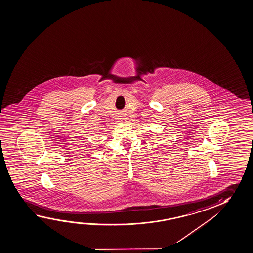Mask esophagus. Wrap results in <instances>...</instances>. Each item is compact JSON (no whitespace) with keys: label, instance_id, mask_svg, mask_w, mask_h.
<instances>
[{"label":"esophagus","instance_id":"esophagus-1","mask_svg":"<svg viewBox=\"0 0 253 253\" xmlns=\"http://www.w3.org/2000/svg\"><path fill=\"white\" fill-rule=\"evenodd\" d=\"M119 120H120V122H125L126 121V118L121 117V118H119Z\"/></svg>","mask_w":253,"mask_h":253}]
</instances>
